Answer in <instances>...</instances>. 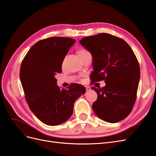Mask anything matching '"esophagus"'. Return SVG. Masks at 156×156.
Here are the masks:
<instances>
[{"label": "esophagus", "mask_w": 156, "mask_h": 156, "mask_svg": "<svg viewBox=\"0 0 156 156\" xmlns=\"http://www.w3.org/2000/svg\"><path fill=\"white\" fill-rule=\"evenodd\" d=\"M85 87H86V90H87V91H90V90H91V88H90L89 87H88V86H86Z\"/></svg>", "instance_id": "34e87169"}]
</instances>
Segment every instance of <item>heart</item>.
<instances>
[{
    "instance_id": "obj_1",
    "label": "heart",
    "mask_w": 156,
    "mask_h": 156,
    "mask_svg": "<svg viewBox=\"0 0 156 156\" xmlns=\"http://www.w3.org/2000/svg\"><path fill=\"white\" fill-rule=\"evenodd\" d=\"M89 53L88 51H87V50L85 49H79L78 51H77V54H78V56H79V58H81V56L85 55Z\"/></svg>"
}]
</instances>
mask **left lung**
Here are the masks:
<instances>
[{
  "mask_svg": "<svg viewBox=\"0 0 156 156\" xmlns=\"http://www.w3.org/2000/svg\"><path fill=\"white\" fill-rule=\"evenodd\" d=\"M79 43L92 55V79L105 82L102 88H91L98 94L94 112L109 123L124 119L133 109L140 80L133 51L124 40L107 33L84 37Z\"/></svg>",
  "mask_w": 156,
  "mask_h": 156,
  "instance_id": "obj_1",
  "label": "left lung"
}]
</instances>
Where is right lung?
Wrapping results in <instances>:
<instances>
[{
	"label": "right lung",
	"instance_id": "right-lung-1",
	"mask_svg": "<svg viewBox=\"0 0 156 156\" xmlns=\"http://www.w3.org/2000/svg\"><path fill=\"white\" fill-rule=\"evenodd\" d=\"M75 40L53 37L37 41L28 52L20 69V80L31 111L44 124L57 126L72 116L75 101L86 89L72 84L67 90L56 84V73Z\"/></svg>",
	"mask_w": 156,
	"mask_h": 156
}]
</instances>
